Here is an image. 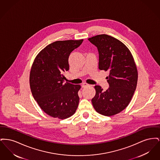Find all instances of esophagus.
Returning <instances> with one entry per match:
<instances>
[{
	"instance_id": "1",
	"label": "esophagus",
	"mask_w": 160,
	"mask_h": 160,
	"mask_svg": "<svg viewBox=\"0 0 160 160\" xmlns=\"http://www.w3.org/2000/svg\"><path fill=\"white\" fill-rule=\"evenodd\" d=\"M89 84H88V83H83L82 84V88H86V87H87V86H88Z\"/></svg>"
}]
</instances>
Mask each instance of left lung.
<instances>
[{
  "label": "left lung",
  "instance_id": "obj_1",
  "mask_svg": "<svg viewBox=\"0 0 160 160\" xmlns=\"http://www.w3.org/2000/svg\"><path fill=\"white\" fill-rule=\"evenodd\" d=\"M88 40L98 48L99 69L109 71L106 77L109 88L104 91L100 86H95L92 105L102 115L118 114L128 106L136 89L138 72L133 56L127 46L111 36L102 34Z\"/></svg>",
  "mask_w": 160,
  "mask_h": 160
}]
</instances>
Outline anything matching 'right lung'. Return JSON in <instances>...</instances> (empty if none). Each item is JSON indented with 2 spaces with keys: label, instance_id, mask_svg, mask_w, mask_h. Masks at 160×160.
<instances>
[{
  "label": "right lung",
  "instance_id": "1",
  "mask_svg": "<svg viewBox=\"0 0 160 160\" xmlns=\"http://www.w3.org/2000/svg\"><path fill=\"white\" fill-rule=\"evenodd\" d=\"M83 39L58 41L46 46L32 65L29 82L32 95L46 114L65 119L75 113L78 106L79 84L63 83L68 71L69 56Z\"/></svg>",
  "mask_w": 160,
  "mask_h": 160
}]
</instances>
